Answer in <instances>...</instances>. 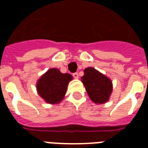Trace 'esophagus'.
Returning a JSON list of instances; mask_svg holds the SVG:
<instances>
[{
  "instance_id": "esophagus-1",
  "label": "esophagus",
  "mask_w": 148,
  "mask_h": 148,
  "mask_svg": "<svg viewBox=\"0 0 148 148\" xmlns=\"http://www.w3.org/2000/svg\"><path fill=\"white\" fill-rule=\"evenodd\" d=\"M73 77H74V78H75V79H78V73H74L73 74Z\"/></svg>"
}]
</instances>
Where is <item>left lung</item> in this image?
<instances>
[{
    "instance_id": "left-lung-1",
    "label": "left lung",
    "mask_w": 148,
    "mask_h": 148,
    "mask_svg": "<svg viewBox=\"0 0 148 148\" xmlns=\"http://www.w3.org/2000/svg\"><path fill=\"white\" fill-rule=\"evenodd\" d=\"M81 77L89 97L95 104L108 102L113 92V83L108 77L93 67H87Z\"/></svg>"
}]
</instances>
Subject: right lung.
I'll return each mask as SVG.
<instances>
[{"instance_id":"right-lung-1","label":"right lung","mask_w":148,"mask_h":148,"mask_svg":"<svg viewBox=\"0 0 148 148\" xmlns=\"http://www.w3.org/2000/svg\"><path fill=\"white\" fill-rule=\"evenodd\" d=\"M72 80L73 76L70 74L62 73L57 68H52L38 80L37 92L48 104H58L64 98L68 84Z\"/></svg>"}]
</instances>
